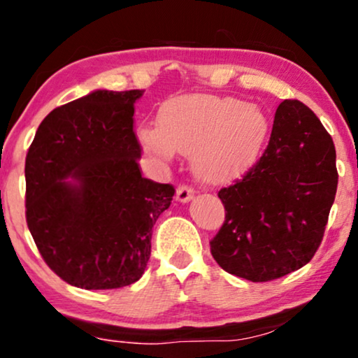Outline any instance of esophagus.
<instances>
[{"mask_svg": "<svg viewBox=\"0 0 358 358\" xmlns=\"http://www.w3.org/2000/svg\"><path fill=\"white\" fill-rule=\"evenodd\" d=\"M193 196H195V192H193V188L188 187V185H182V187L176 188L175 198L178 201H182V203H187V201H190Z\"/></svg>", "mask_w": 358, "mask_h": 358, "instance_id": "1", "label": "esophagus"}]
</instances>
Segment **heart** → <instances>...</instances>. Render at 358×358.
<instances>
[{
	"mask_svg": "<svg viewBox=\"0 0 358 358\" xmlns=\"http://www.w3.org/2000/svg\"><path fill=\"white\" fill-rule=\"evenodd\" d=\"M266 133L264 113L253 105L210 94H183L158 110L157 127L143 123L138 138L162 158L192 155L195 171L208 182L238 175Z\"/></svg>",
	"mask_w": 358,
	"mask_h": 358,
	"instance_id": "heart-1",
	"label": "heart"
}]
</instances>
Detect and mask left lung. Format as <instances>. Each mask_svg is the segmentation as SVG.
<instances>
[{
  "label": "left lung",
  "mask_w": 358,
  "mask_h": 358,
  "mask_svg": "<svg viewBox=\"0 0 358 358\" xmlns=\"http://www.w3.org/2000/svg\"><path fill=\"white\" fill-rule=\"evenodd\" d=\"M337 183L324 124L302 101L280 103L260 160L218 192L225 222L210 242L217 264L250 282L302 268L324 238Z\"/></svg>",
  "instance_id": "obj_1"
}]
</instances>
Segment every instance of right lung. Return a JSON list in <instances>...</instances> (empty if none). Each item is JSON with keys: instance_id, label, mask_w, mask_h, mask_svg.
<instances>
[{"instance_id": "right-lung-1", "label": "right lung", "mask_w": 358, "mask_h": 358, "mask_svg": "<svg viewBox=\"0 0 358 358\" xmlns=\"http://www.w3.org/2000/svg\"><path fill=\"white\" fill-rule=\"evenodd\" d=\"M143 90H96L43 120L27 155V223L43 260L85 290L141 278L175 188L143 178L133 131Z\"/></svg>"}]
</instances>
